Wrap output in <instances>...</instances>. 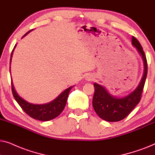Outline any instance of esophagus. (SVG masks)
Masks as SVG:
<instances>
[{"mask_svg":"<svg viewBox=\"0 0 155 155\" xmlns=\"http://www.w3.org/2000/svg\"><path fill=\"white\" fill-rule=\"evenodd\" d=\"M86 80H88V81H92L93 80V76L91 75H89L86 77Z\"/></svg>","mask_w":155,"mask_h":155,"instance_id":"1","label":"esophagus"}]
</instances>
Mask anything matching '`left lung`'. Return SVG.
I'll return each instance as SVG.
<instances>
[{
	"label": "left lung",
	"instance_id": "obj_1",
	"mask_svg": "<svg viewBox=\"0 0 155 155\" xmlns=\"http://www.w3.org/2000/svg\"><path fill=\"white\" fill-rule=\"evenodd\" d=\"M132 44L143 57L145 65V73L136 90L124 98H117L109 94L104 87L94 83V94L92 105L99 117L109 122L120 121L128 116L140 101L147 74V62L141 44L133 36Z\"/></svg>",
	"mask_w": 155,
	"mask_h": 155
}]
</instances>
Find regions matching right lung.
Listing matches in <instances>:
<instances>
[{
    "label": "right lung",
    "mask_w": 155,
    "mask_h": 155,
    "mask_svg": "<svg viewBox=\"0 0 155 155\" xmlns=\"http://www.w3.org/2000/svg\"><path fill=\"white\" fill-rule=\"evenodd\" d=\"M30 31L25 34V36L27 35ZM12 56V52L11 54V57ZM11 87L14 98L23 111L30 117L37 120H42V121H47V120L54 119L60 115L66 104L68 96L70 91L73 88V87H70L69 88L66 89L64 92L61 93L55 100L52 101L51 102L45 104H32L28 103L27 101H25L17 94L12 83L11 84Z\"/></svg>",
    "instance_id": "1"
}]
</instances>
